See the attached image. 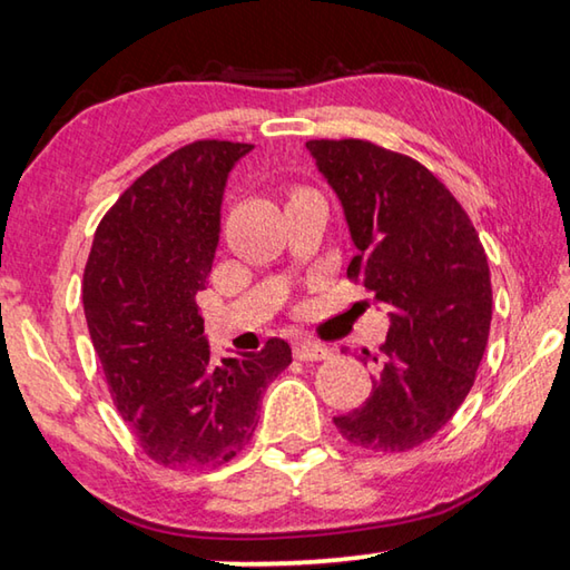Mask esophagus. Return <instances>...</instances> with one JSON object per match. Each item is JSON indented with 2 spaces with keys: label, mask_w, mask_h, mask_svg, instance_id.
I'll list each match as a JSON object with an SVG mask.
<instances>
[{
  "label": "esophagus",
  "mask_w": 570,
  "mask_h": 570,
  "mask_svg": "<svg viewBox=\"0 0 570 570\" xmlns=\"http://www.w3.org/2000/svg\"><path fill=\"white\" fill-rule=\"evenodd\" d=\"M294 356L302 362H320L330 356V350L322 344H314V342H296L294 344Z\"/></svg>",
  "instance_id": "esophagus-1"
}]
</instances>
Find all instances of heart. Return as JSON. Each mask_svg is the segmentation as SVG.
<instances>
[{
  "mask_svg": "<svg viewBox=\"0 0 570 570\" xmlns=\"http://www.w3.org/2000/svg\"><path fill=\"white\" fill-rule=\"evenodd\" d=\"M304 188H296V190H292V196H296V193H302Z\"/></svg>",
  "mask_w": 570,
  "mask_h": 570,
  "instance_id": "heart-1",
  "label": "heart"
}]
</instances>
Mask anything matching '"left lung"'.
Segmentation results:
<instances>
[{
  "mask_svg": "<svg viewBox=\"0 0 570 570\" xmlns=\"http://www.w3.org/2000/svg\"><path fill=\"white\" fill-rule=\"evenodd\" d=\"M342 200L356 256L346 278L390 308L387 342L360 410L334 417L372 452H407L435 438L475 384L493 320L485 248L445 183L377 142L308 140Z\"/></svg>",
  "mask_w": 570,
  "mask_h": 570,
  "instance_id": "obj_1",
  "label": "left lung"
}]
</instances>
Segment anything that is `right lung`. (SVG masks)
I'll list each match as a JSON object with an SVG mask.
<instances>
[{
  "instance_id": "add662e5",
  "label": "right lung",
  "mask_w": 570,
  "mask_h": 570,
  "mask_svg": "<svg viewBox=\"0 0 570 570\" xmlns=\"http://www.w3.org/2000/svg\"><path fill=\"white\" fill-rule=\"evenodd\" d=\"M248 142L196 140L148 168L95 230L82 276L90 340L120 417L170 470L218 468L256 430L266 384L292 346L210 360L196 296L220 234V200Z\"/></svg>"
}]
</instances>
